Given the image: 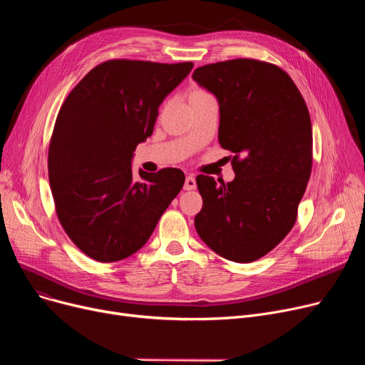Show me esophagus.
I'll list each match as a JSON object with an SVG mask.
<instances>
[{"mask_svg": "<svg viewBox=\"0 0 365 365\" xmlns=\"http://www.w3.org/2000/svg\"><path fill=\"white\" fill-rule=\"evenodd\" d=\"M195 186H197L195 178H194L192 175L186 176V179H185V189H186V190H192V189H195Z\"/></svg>", "mask_w": 365, "mask_h": 365, "instance_id": "esophagus-1", "label": "esophagus"}]
</instances>
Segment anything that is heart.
I'll return each instance as SVG.
<instances>
[{
  "label": "heart",
  "instance_id": "heart-1",
  "mask_svg": "<svg viewBox=\"0 0 365 365\" xmlns=\"http://www.w3.org/2000/svg\"><path fill=\"white\" fill-rule=\"evenodd\" d=\"M205 96H210V94L207 91H204L202 88H194V90H190V93H189V102L200 99V98H205Z\"/></svg>",
  "mask_w": 365,
  "mask_h": 365
}]
</instances>
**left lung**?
<instances>
[{
    "mask_svg": "<svg viewBox=\"0 0 365 365\" xmlns=\"http://www.w3.org/2000/svg\"><path fill=\"white\" fill-rule=\"evenodd\" d=\"M192 78L219 102V143L234 152L235 179L197 176L200 238L219 256L255 262L292 231L312 170V124L293 80L277 65L234 59Z\"/></svg>",
    "mask_w": 365,
    "mask_h": 365,
    "instance_id": "8db88e82",
    "label": "left lung"
}]
</instances>
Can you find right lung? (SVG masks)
I'll return each instance as SVG.
<instances>
[{
	"label": "right lung",
	"mask_w": 365,
	"mask_h": 365,
	"mask_svg": "<svg viewBox=\"0 0 365 365\" xmlns=\"http://www.w3.org/2000/svg\"><path fill=\"white\" fill-rule=\"evenodd\" d=\"M192 62L113 59L93 68L57 113L48 148V180L72 242L98 262H118L146 244L185 183L179 168L139 170L136 146L153 131L163 101Z\"/></svg>",
	"instance_id": "obj_1"
}]
</instances>
